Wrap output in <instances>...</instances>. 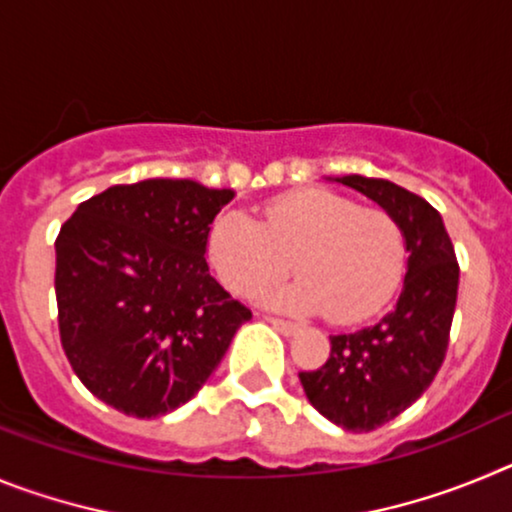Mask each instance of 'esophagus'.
<instances>
[{
  "instance_id": "1",
  "label": "esophagus",
  "mask_w": 512,
  "mask_h": 512,
  "mask_svg": "<svg viewBox=\"0 0 512 512\" xmlns=\"http://www.w3.org/2000/svg\"><path fill=\"white\" fill-rule=\"evenodd\" d=\"M266 323L274 325V328H277L279 333H282V336H287V338L295 336L297 330H300L295 323H287V320H279V318H266Z\"/></svg>"
}]
</instances>
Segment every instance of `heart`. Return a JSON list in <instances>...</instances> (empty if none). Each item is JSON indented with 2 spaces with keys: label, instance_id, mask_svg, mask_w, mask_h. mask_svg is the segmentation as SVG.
<instances>
[{
  "label": "heart",
  "instance_id": "heart-1",
  "mask_svg": "<svg viewBox=\"0 0 512 512\" xmlns=\"http://www.w3.org/2000/svg\"><path fill=\"white\" fill-rule=\"evenodd\" d=\"M207 259L238 295L259 292L295 266L302 277L264 289V305L297 315L325 310L336 323H356L400 287L405 238L384 210L305 189L271 202L264 225L243 210L220 212L207 230Z\"/></svg>",
  "mask_w": 512,
  "mask_h": 512
}]
</instances>
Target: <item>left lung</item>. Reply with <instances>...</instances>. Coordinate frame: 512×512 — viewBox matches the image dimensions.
<instances>
[{"instance_id":"left-lung-1","label":"left lung","mask_w":512,"mask_h":512,"mask_svg":"<svg viewBox=\"0 0 512 512\" xmlns=\"http://www.w3.org/2000/svg\"><path fill=\"white\" fill-rule=\"evenodd\" d=\"M395 217L408 264L395 307L377 323L330 336V359L300 372L307 400L330 423L366 433L408 410L438 374L449 346L459 264L443 220L423 197L387 179L328 176Z\"/></svg>"}]
</instances>
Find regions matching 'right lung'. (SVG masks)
<instances>
[{"label":"right lung","mask_w":512,"mask_h":512,"mask_svg":"<svg viewBox=\"0 0 512 512\" xmlns=\"http://www.w3.org/2000/svg\"><path fill=\"white\" fill-rule=\"evenodd\" d=\"M233 189L192 179L117 184L56 238L63 351L94 397L133 418L192 400L251 310L210 277L207 230Z\"/></svg>","instance_id":"add662e5"}]
</instances>
